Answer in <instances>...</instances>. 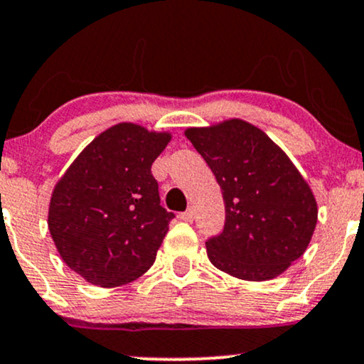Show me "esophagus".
Wrapping results in <instances>:
<instances>
[{
	"mask_svg": "<svg viewBox=\"0 0 364 364\" xmlns=\"http://www.w3.org/2000/svg\"><path fill=\"white\" fill-rule=\"evenodd\" d=\"M181 219H183V220H186V223H191V220L195 219V208H193V207H190V208H188V210L183 212V214H181Z\"/></svg>",
	"mask_w": 364,
	"mask_h": 364,
	"instance_id": "obj_1",
	"label": "esophagus"
}]
</instances>
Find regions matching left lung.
<instances>
[{"mask_svg": "<svg viewBox=\"0 0 364 364\" xmlns=\"http://www.w3.org/2000/svg\"><path fill=\"white\" fill-rule=\"evenodd\" d=\"M185 136L223 191L224 231L205 243L212 265L253 282L286 272L306 252L318 219L303 174L265 132L245 119L191 127Z\"/></svg>", "mask_w": 364, "mask_h": 364, "instance_id": "8db88e82", "label": "left lung"}]
</instances>
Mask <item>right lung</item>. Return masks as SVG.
<instances>
[{
	"label": "right lung",
	"mask_w": 364,
	"mask_h": 364,
	"mask_svg": "<svg viewBox=\"0 0 364 364\" xmlns=\"http://www.w3.org/2000/svg\"><path fill=\"white\" fill-rule=\"evenodd\" d=\"M171 139L128 121L112 124L56 181L48 228L63 262L83 281L118 287L152 267L174 214L161 207L150 168Z\"/></svg>",
	"instance_id": "1"
}]
</instances>
